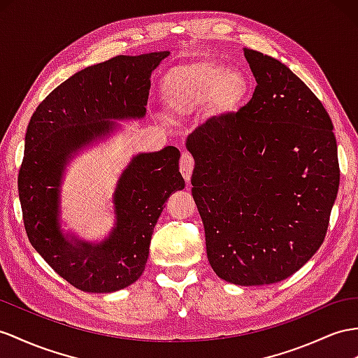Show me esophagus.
Here are the masks:
<instances>
[{"mask_svg":"<svg viewBox=\"0 0 358 358\" xmlns=\"http://www.w3.org/2000/svg\"><path fill=\"white\" fill-rule=\"evenodd\" d=\"M194 168H195L194 155L189 154V152H182L181 160H180V172L182 173V177H185L186 181H190Z\"/></svg>","mask_w":358,"mask_h":358,"instance_id":"esophagus-1","label":"esophagus"}]
</instances>
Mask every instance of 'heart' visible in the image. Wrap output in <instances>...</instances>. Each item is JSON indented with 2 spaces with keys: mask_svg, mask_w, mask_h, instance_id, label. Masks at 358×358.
<instances>
[{
  "mask_svg": "<svg viewBox=\"0 0 358 358\" xmlns=\"http://www.w3.org/2000/svg\"><path fill=\"white\" fill-rule=\"evenodd\" d=\"M248 90L242 72L212 60L172 68L163 78V95L176 116H189L204 104L217 115L231 113L242 106Z\"/></svg>",
  "mask_w": 358,
  "mask_h": 358,
  "instance_id": "b5f03b06",
  "label": "heart"
}]
</instances>
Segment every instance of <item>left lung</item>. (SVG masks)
I'll return each mask as SVG.
<instances>
[{
  "label": "left lung",
  "instance_id": "8db88e82",
  "mask_svg": "<svg viewBox=\"0 0 358 358\" xmlns=\"http://www.w3.org/2000/svg\"><path fill=\"white\" fill-rule=\"evenodd\" d=\"M257 81L237 113L189 134L210 266L239 286L290 277L322 245L341 169L331 117L281 62L246 50Z\"/></svg>",
  "mask_w": 358,
  "mask_h": 358
}]
</instances>
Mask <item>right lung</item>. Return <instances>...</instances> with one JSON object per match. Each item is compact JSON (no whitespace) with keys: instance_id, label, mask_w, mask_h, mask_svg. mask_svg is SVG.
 Instances as JSON below:
<instances>
[{"instance_id":"obj_1","label":"right lung","mask_w":358,"mask_h":358,"mask_svg":"<svg viewBox=\"0 0 358 358\" xmlns=\"http://www.w3.org/2000/svg\"><path fill=\"white\" fill-rule=\"evenodd\" d=\"M169 51L116 56L63 81L33 113L17 176L24 227L33 248L72 286L108 293L141 277L154 227L172 192L185 189L180 151L166 146L137 154L113 194L116 224L101 243L68 239L60 231V182L77 150L112 133L110 119L146 113L151 72Z\"/></svg>"}]
</instances>
